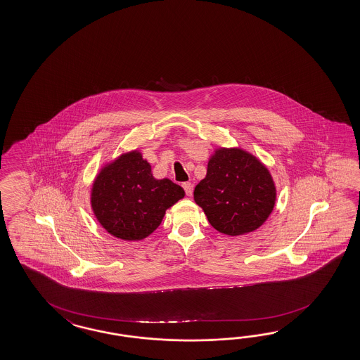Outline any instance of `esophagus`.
I'll list each match as a JSON object with an SVG mask.
<instances>
[{
    "instance_id": "esophagus-1",
    "label": "esophagus",
    "mask_w": 360,
    "mask_h": 360,
    "mask_svg": "<svg viewBox=\"0 0 360 360\" xmlns=\"http://www.w3.org/2000/svg\"><path fill=\"white\" fill-rule=\"evenodd\" d=\"M182 187H184V193H186L187 196H190L193 193V184H191V182H184V184H182Z\"/></svg>"
}]
</instances>
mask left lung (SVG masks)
Listing matches in <instances>:
<instances>
[{
  "mask_svg": "<svg viewBox=\"0 0 360 360\" xmlns=\"http://www.w3.org/2000/svg\"><path fill=\"white\" fill-rule=\"evenodd\" d=\"M193 199L213 228L240 236L260 228L272 213L276 187L268 169L243 149L219 148L196 184Z\"/></svg>",
  "mask_w": 360,
  "mask_h": 360,
  "instance_id": "8db88e82",
  "label": "left lung"
}]
</instances>
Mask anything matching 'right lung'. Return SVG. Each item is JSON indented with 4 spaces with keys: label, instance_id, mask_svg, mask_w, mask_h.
<instances>
[{
    "label": "right lung",
    "instance_id": "add662e5",
    "mask_svg": "<svg viewBox=\"0 0 360 360\" xmlns=\"http://www.w3.org/2000/svg\"><path fill=\"white\" fill-rule=\"evenodd\" d=\"M184 196V188L170 179H155L150 165L134 150L101 169L92 186L91 205L108 233L123 240H141Z\"/></svg>",
    "mask_w": 360,
    "mask_h": 360
}]
</instances>
